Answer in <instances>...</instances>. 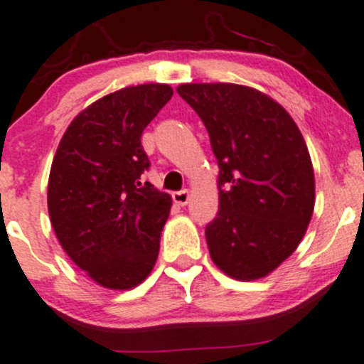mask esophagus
<instances>
[{"mask_svg":"<svg viewBox=\"0 0 364 364\" xmlns=\"http://www.w3.org/2000/svg\"><path fill=\"white\" fill-rule=\"evenodd\" d=\"M173 200L178 203V205H186L190 200V191L188 190H179V191H174L173 193Z\"/></svg>","mask_w":364,"mask_h":364,"instance_id":"1","label":"esophagus"}]
</instances>
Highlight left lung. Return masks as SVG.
Returning a JSON list of instances; mask_svg holds the SVG:
<instances>
[{
    "label": "left lung",
    "mask_w": 364,
    "mask_h": 364,
    "mask_svg": "<svg viewBox=\"0 0 364 364\" xmlns=\"http://www.w3.org/2000/svg\"><path fill=\"white\" fill-rule=\"evenodd\" d=\"M219 166V210L205 226L209 254L235 279L266 277L297 249L314 209V173L297 124L247 86L181 85Z\"/></svg>",
    "instance_id": "8db88e82"
}]
</instances>
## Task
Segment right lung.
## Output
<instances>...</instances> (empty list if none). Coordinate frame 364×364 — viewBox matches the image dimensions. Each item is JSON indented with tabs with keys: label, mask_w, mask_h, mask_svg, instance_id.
Segmentation results:
<instances>
[{
	"label": "right lung",
	"mask_w": 364,
	"mask_h": 364,
	"mask_svg": "<svg viewBox=\"0 0 364 364\" xmlns=\"http://www.w3.org/2000/svg\"><path fill=\"white\" fill-rule=\"evenodd\" d=\"M173 97L167 85L124 87L97 100L67 127L50 171L48 213L60 245L105 289L150 274L169 218V193L143 183L141 134Z\"/></svg>",
	"instance_id": "right-lung-1"
}]
</instances>
